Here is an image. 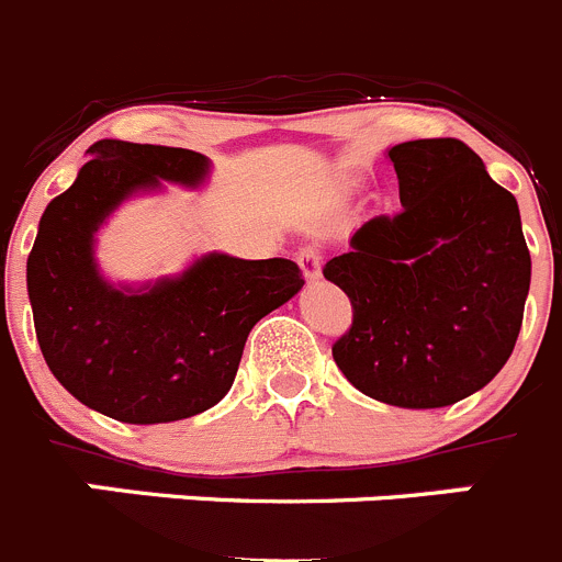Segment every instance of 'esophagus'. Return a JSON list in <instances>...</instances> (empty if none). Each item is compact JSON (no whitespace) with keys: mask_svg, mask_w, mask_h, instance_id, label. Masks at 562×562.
Segmentation results:
<instances>
[{"mask_svg":"<svg viewBox=\"0 0 562 562\" xmlns=\"http://www.w3.org/2000/svg\"><path fill=\"white\" fill-rule=\"evenodd\" d=\"M297 265H301L303 278H306V281L321 278V267H323L321 250H317V247H303L301 254H297Z\"/></svg>","mask_w":562,"mask_h":562,"instance_id":"34e87169","label":"esophagus"}]
</instances>
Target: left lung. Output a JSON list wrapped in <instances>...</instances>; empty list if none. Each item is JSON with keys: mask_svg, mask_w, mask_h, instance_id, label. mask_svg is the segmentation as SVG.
Returning <instances> with one entry per match:
<instances>
[{"mask_svg": "<svg viewBox=\"0 0 562 562\" xmlns=\"http://www.w3.org/2000/svg\"><path fill=\"white\" fill-rule=\"evenodd\" d=\"M401 211L373 217L323 276L351 297L331 353L370 398L437 409L504 368L524 321L532 259L516 198L460 138L387 150Z\"/></svg>", "mask_w": 562, "mask_h": 562, "instance_id": "8db88e82", "label": "left lung"}]
</instances>
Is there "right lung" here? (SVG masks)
<instances>
[{
	"instance_id": "add662e5",
	"label": "right lung",
	"mask_w": 562,
	"mask_h": 562,
	"mask_svg": "<svg viewBox=\"0 0 562 562\" xmlns=\"http://www.w3.org/2000/svg\"><path fill=\"white\" fill-rule=\"evenodd\" d=\"M209 167L183 147L102 138L38 223L27 292L41 353L80 404L122 424H169L220 404L250 328L303 286L295 261L228 254L138 290L102 278L94 236L113 211L161 180L200 187Z\"/></svg>"
}]
</instances>
